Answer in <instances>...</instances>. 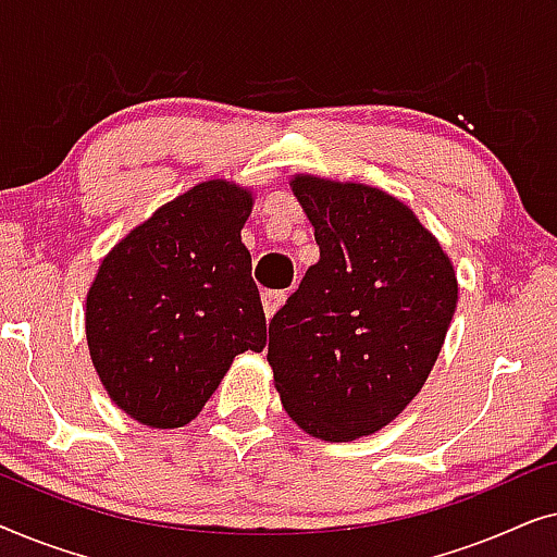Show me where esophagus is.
Returning a JSON list of instances; mask_svg holds the SVG:
<instances>
[{
    "mask_svg": "<svg viewBox=\"0 0 557 557\" xmlns=\"http://www.w3.org/2000/svg\"><path fill=\"white\" fill-rule=\"evenodd\" d=\"M261 301H263V314L271 319L281 309V304L286 301V292H263Z\"/></svg>",
    "mask_w": 557,
    "mask_h": 557,
    "instance_id": "1",
    "label": "esophagus"
}]
</instances>
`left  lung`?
<instances>
[{
	"mask_svg": "<svg viewBox=\"0 0 557 557\" xmlns=\"http://www.w3.org/2000/svg\"><path fill=\"white\" fill-rule=\"evenodd\" d=\"M319 261L271 319L273 383L299 429L355 441L421 391L459 299L454 265L413 210L377 187L292 180Z\"/></svg>",
	"mask_w": 557,
	"mask_h": 557,
	"instance_id": "left-lung-1",
	"label": "left lung"
}]
</instances>
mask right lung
<instances>
[{
    "mask_svg": "<svg viewBox=\"0 0 557 557\" xmlns=\"http://www.w3.org/2000/svg\"><path fill=\"white\" fill-rule=\"evenodd\" d=\"M250 189L195 185L121 238L86 299V337L111 400L149 429L200 413L233 357L265 347V317L240 231Z\"/></svg>",
    "mask_w": 557,
    "mask_h": 557,
    "instance_id": "1",
    "label": "right lung"
}]
</instances>
